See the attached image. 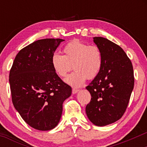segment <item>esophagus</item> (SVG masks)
I'll return each instance as SVG.
<instances>
[{"label": "esophagus", "instance_id": "1", "mask_svg": "<svg viewBox=\"0 0 147 147\" xmlns=\"http://www.w3.org/2000/svg\"><path fill=\"white\" fill-rule=\"evenodd\" d=\"M79 91V90H76V89H73L72 90V94H75L77 93V92Z\"/></svg>", "mask_w": 147, "mask_h": 147}]
</instances>
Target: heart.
Segmentation results:
<instances>
[{
	"mask_svg": "<svg viewBox=\"0 0 147 147\" xmlns=\"http://www.w3.org/2000/svg\"><path fill=\"white\" fill-rule=\"evenodd\" d=\"M63 55L58 53L52 55V67L58 76L63 78L72 66L75 71L67 76L65 82L74 88L83 85L86 78L91 80L96 78L101 71L103 56L98 46L74 40L63 47Z\"/></svg>",
	"mask_w": 147,
	"mask_h": 147,
	"instance_id": "heart-1",
	"label": "heart"
}]
</instances>
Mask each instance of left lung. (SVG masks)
Segmentation results:
<instances>
[{
  "instance_id": "obj_1",
  "label": "left lung",
  "mask_w": 147,
  "mask_h": 147,
  "mask_svg": "<svg viewBox=\"0 0 147 147\" xmlns=\"http://www.w3.org/2000/svg\"><path fill=\"white\" fill-rule=\"evenodd\" d=\"M101 49V71L86 88L91 100L86 107L88 118L94 124L104 126L114 123L123 116L134 88L131 61L124 50L106 38L94 37Z\"/></svg>"
}]
</instances>
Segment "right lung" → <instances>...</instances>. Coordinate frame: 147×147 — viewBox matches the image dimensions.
Masks as SVG:
<instances>
[{"label":"right lung","instance_id":"right-lung-1","mask_svg":"<svg viewBox=\"0 0 147 147\" xmlns=\"http://www.w3.org/2000/svg\"><path fill=\"white\" fill-rule=\"evenodd\" d=\"M61 39L36 41L22 49L9 74L12 101L26 123L35 129L49 130L59 123L64 100L71 88L55 73L51 56Z\"/></svg>","mask_w":147,"mask_h":147}]
</instances>
